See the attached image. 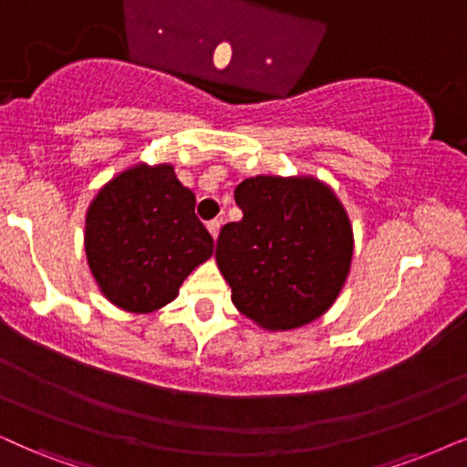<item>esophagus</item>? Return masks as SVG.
Here are the masks:
<instances>
[{"label":"esophagus","instance_id":"obj_1","mask_svg":"<svg viewBox=\"0 0 467 467\" xmlns=\"http://www.w3.org/2000/svg\"><path fill=\"white\" fill-rule=\"evenodd\" d=\"M219 229H221V221L214 219V221L208 223V232L212 234V238H214V240L219 238Z\"/></svg>","mask_w":467,"mask_h":467}]
</instances>
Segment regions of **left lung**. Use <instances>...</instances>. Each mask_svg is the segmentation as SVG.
Wrapping results in <instances>:
<instances>
[{"instance_id":"obj_1","label":"left lung","mask_w":467,"mask_h":467,"mask_svg":"<svg viewBox=\"0 0 467 467\" xmlns=\"http://www.w3.org/2000/svg\"><path fill=\"white\" fill-rule=\"evenodd\" d=\"M242 221L216 240V265L242 315L265 330L311 324L349 275L354 232L335 191L311 175H255L234 191Z\"/></svg>"}]
</instances>
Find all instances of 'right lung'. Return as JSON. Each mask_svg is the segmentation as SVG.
Returning a JSON list of instances; mask_svg holds the SVG:
<instances>
[{
  "instance_id": "obj_1",
  "label": "right lung",
  "mask_w": 467,
  "mask_h": 467,
  "mask_svg": "<svg viewBox=\"0 0 467 467\" xmlns=\"http://www.w3.org/2000/svg\"><path fill=\"white\" fill-rule=\"evenodd\" d=\"M214 240L195 216V192L173 165L139 162L109 180L86 214V255L105 298L122 311L152 313L212 257Z\"/></svg>"
}]
</instances>
